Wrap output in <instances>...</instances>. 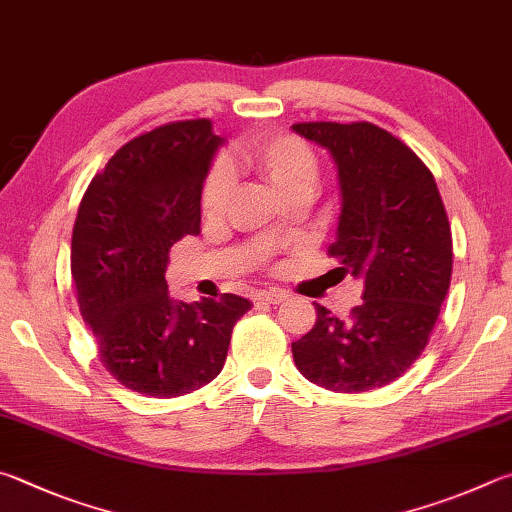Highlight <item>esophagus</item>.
Segmentation results:
<instances>
[{
  "instance_id": "1",
  "label": "esophagus",
  "mask_w": 512,
  "mask_h": 512,
  "mask_svg": "<svg viewBox=\"0 0 512 512\" xmlns=\"http://www.w3.org/2000/svg\"><path fill=\"white\" fill-rule=\"evenodd\" d=\"M286 291H280V288H266V291H259L255 295L257 302H266V304H280L286 300Z\"/></svg>"
}]
</instances>
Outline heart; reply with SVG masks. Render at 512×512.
<instances>
[{"mask_svg": "<svg viewBox=\"0 0 512 512\" xmlns=\"http://www.w3.org/2000/svg\"><path fill=\"white\" fill-rule=\"evenodd\" d=\"M239 161L253 167L271 188L286 197L300 188H313L318 181V161L309 145L288 134L262 136L237 154ZM232 190V172L226 161H217L203 181L201 208L206 215L224 210Z\"/></svg>", "mask_w": 512, "mask_h": 512, "instance_id": "obj_1", "label": "heart"}]
</instances>
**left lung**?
<instances>
[{
    "instance_id": "obj_1",
    "label": "left lung",
    "mask_w": 512,
    "mask_h": 512,
    "mask_svg": "<svg viewBox=\"0 0 512 512\" xmlns=\"http://www.w3.org/2000/svg\"><path fill=\"white\" fill-rule=\"evenodd\" d=\"M331 154L340 217L329 255L362 277V304L340 320L315 304L313 329L293 342L300 374L331 392L392 383L421 356L452 277V232L432 172L371 123L291 127Z\"/></svg>"
}]
</instances>
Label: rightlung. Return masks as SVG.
I'll use <instances>...</instances> for the list:
<instances>
[{"label":"right lung","instance_id":"obj_1","mask_svg":"<svg viewBox=\"0 0 512 512\" xmlns=\"http://www.w3.org/2000/svg\"><path fill=\"white\" fill-rule=\"evenodd\" d=\"M224 138L206 118L134 138L91 179L71 239V277L82 320L118 383L174 398L219 376L246 297L174 300L170 248L199 235L201 190Z\"/></svg>","mask_w":512,"mask_h":512}]
</instances>
